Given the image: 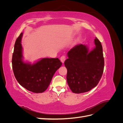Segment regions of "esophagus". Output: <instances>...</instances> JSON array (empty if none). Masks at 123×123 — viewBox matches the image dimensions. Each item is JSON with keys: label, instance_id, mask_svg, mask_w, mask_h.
<instances>
[{"label": "esophagus", "instance_id": "esophagus-1", "mask_svg": "<svg viewBox=\"0 0 123 123\" xmlns=\"http://www.w3.org/2000/svg\"><path fill=\"white\" fill-rule=\"evenodd\" d=\"M60 59H61V61L62 63H64V62H65V60H66V56H65V55L62 56L61 57Z\"/></svg>", "mask_w": 123, "mask_h": 123}]
</instances>
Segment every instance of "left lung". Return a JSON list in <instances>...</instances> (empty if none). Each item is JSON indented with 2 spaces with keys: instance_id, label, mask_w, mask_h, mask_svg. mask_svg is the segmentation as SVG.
Instances as JSON below:
<instances>
[{
  "instance_id": "left-lung-1",
  "label": "left lung",
  "mask_w": 123,
  "mask_h": 123,
  "mask_svg": "<svg viewBox=\"0 0 123 123\" xmlns=\"http://www.w3.org/2000/svg\"><path fill=\"white\" fill-rule=\"evenodd\" d=\"M95 47L89 51L83 44L72 48L65 62L67 69V80L71 91L81 93L96 87L101 79L104 68L103 48L99 40L94 39Z\"/></svg>"
}]
</instances>
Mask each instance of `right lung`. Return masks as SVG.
I'll return each mask as SVG.
<instances>
[{
	"label": "right lung",
	"mask_w": 123,
	"mask_h": 123,
	"mask_svg": "<svg viewBox=\"0 0 123 123\" xmlns=\"http://www.w3.org/2000/svg\"><path fill=\"white\" fill-rule=\"evenodd\" d=\"M21 33L17 38L12 56V68L21 86L34 93H42L49 86L55 72L62 63L58 58H43L33 64L23 61Z\"/></svg>",
	"instance_id": "obj_1"
}]
</instances>
